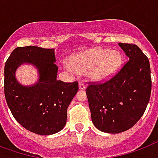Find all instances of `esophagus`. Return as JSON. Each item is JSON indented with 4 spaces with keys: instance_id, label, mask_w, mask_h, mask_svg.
I'll return each instance as SVG.
<instances>
[{
    "instance_id": "obj_1",
    "label": "esophagus",
    "mask_w": 158,
    "mask_h": 158,
    "mask_svg": "<svg viewBox=\"0 0 158 158\" xmlns=\"http://www.w3.org/2000/svg\"><path fill=\"white\" fill-rule=\"evenodd\" d=\"M78 87H79L80 90H85L87 86H86V84L84 83L83 81H80V82H79V85H78Z\"/></svg>"
}]
</instances>
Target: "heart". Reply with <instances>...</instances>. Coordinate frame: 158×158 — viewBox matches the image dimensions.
Returning a JSON list of instances; mask_svg holds the SVG:
<instances>
[{
    "mask_svg": "<svg viewBox=\"0 0 158 158\" xmlns=\"http://www.w3.org/2000/svg\"><path fill=\"white\" fill-rule=\"evenodd\" d=\"M122 64L121 54L118 50L96 47L74 55L70 60L71 67L85 74L91 80L103 82L112 78Z\"/></svg>",
    "mask_w": 158,
    "mask_h": 158,
    "instance_id": "b5f03b06",
    "label": "heart"
}]
</instances>
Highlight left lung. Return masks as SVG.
<instances>
[{
  "instance_id": "left-lung-1",
  "label": "left lung",
  "mask_w": 158,
  "mask_h": 158,
  "mask_svg": "<svg viewBox=\"0 0 158 158\" xmlns=\"http://www.w3.org/2000/svg\"><path fill=\"white\" fill-rule=\"evenodd\" d=\"M118 46L129 61L109 81L90 85L86 90L93 124L110 134L124 132L137 123L152 91L148 58L135 44L118 43Z\"/></svg>"
}]
</instances>
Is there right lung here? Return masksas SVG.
Returning a JSON list of instances; mask_svg holds the SVG:
<instances>
[{
  "instance_id": "add662e5",
  "label": "right lung",
  "mask_w": 158,
  "mask_h": 158,
  "mask_svg": "<svg viewBox=\"0 0 158 158\" xmlns=\"http://www.w3.org/2000/svg\"><path fill=\"white\" fill-rule=\"evenodd\" d=\"M55 49L37 46L18 47L4 69L6 103L15 119L27 131L40 135L60 131L66 124V112L78 91L77 82L57 80ZM30 64L37 70L38 80L25 86L16 79V70Z\"/></svg>"
}]
</instances>
